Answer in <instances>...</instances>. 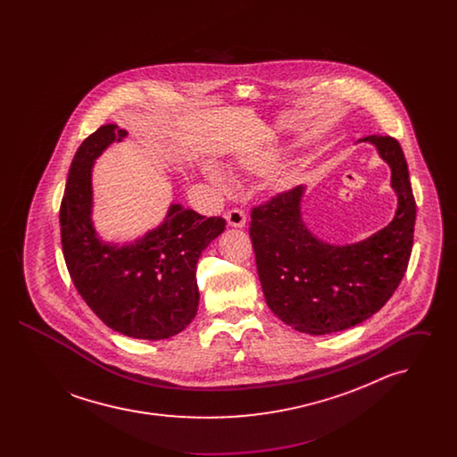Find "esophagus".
I'll list each match as a JSON object with an SVG mask.
<instances>
[{
  "label": "esophagus",
  "mask_w": 457,
  "mask_h": 457,
  "mask_svg": "<svg viewBox=\"0 0 457 457\" xmlns=\"http://www.w3.org/2000/svg\"><path fill=\"white\" fill-rule=\"evenodd\" d=\"M224 218L228 220V224L233 226V228H245V224H246V216H245V212L241 209L228 211Z\"/></svg>",
  "instance_id": "esophagus-1"
}]
</instances>
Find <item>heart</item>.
Segmentation results:
<instances>
[{
  "mask_svg": "<svg viewBox=\"0 0 457 457\" xmlns=\"http://www.w3.org/2000/svg\"><path fill=\"white\" fill-rule=\"evenodd\" d=\"M278 161V154L274 151H265V153L250 154L246 157H243L239 161L241 168L246 171H253V173H265L267 170H270L274 166V162ZM209 178L214 185H218L219 188H226L229 185V179L224 173H220L216 168L209 170ZM295 173L293 171H284L274 179V187L278 190H286L295 183Z\"/></svg>",
  "mask_w": 457,
  "mask_h": 457,
  "instance_id": "obj_1",
  "label": "heart"
}]
</instances>
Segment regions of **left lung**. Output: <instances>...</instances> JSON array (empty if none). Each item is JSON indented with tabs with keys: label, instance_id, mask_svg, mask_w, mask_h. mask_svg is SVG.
I'll return each instance as SVG.
<instances>
[{
	"label": "left lung",
	"instance_id": "obj_1",
	"mask_svg": "<svg viewBox=\"0 0 457 457\" xmlns=\"http://www.w3.org/2000/svg\"><path fill=\"white\" fill-rule=\"evenodd\" d=\"M391 166L397 211L384 229L354 245L315 238L302 219L304 187L252 209L250 238L262 291L286 326L322 336L358 326L394 295L413 248L416 202L408 164L392 137H365Z\"/></svg>",
	"mask_w": 457,
	"mask_h": 457
}]
</instances>
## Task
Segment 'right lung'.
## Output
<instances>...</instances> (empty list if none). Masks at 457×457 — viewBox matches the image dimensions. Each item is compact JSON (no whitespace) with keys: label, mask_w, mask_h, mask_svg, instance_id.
Returning <instances> with one entry per match:
<instances>
[{"label":"right lung","mask_w":457,"mask_h":457,"mask_svg":"<svg viewBox=\"0 0 457 457\" xmlns=\"http://www.w3.org/2000/svg\"><path fill=\"white\" fill-rule=\"evenodd\" d=\"M127 131L109 123L75 154L60 207L62 246L70 278L90 310L112 330L159 341L181 332L196 315V262L224 231L222 218L173 204L164 222L130 245L97 238L92 224V166Z\"/></svg>","instance_id":"obj_1"}]
</instances>
